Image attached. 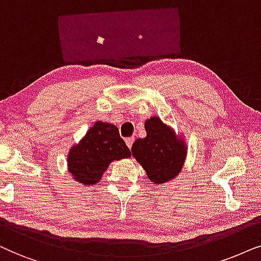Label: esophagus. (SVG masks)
I'll use <instances>...</instances> for the list:
<instances>
[{"instance_id":"esophagus-1","label":"esophagus","mask_w":261,"mask_h":261,"mask_svg":"<svg viewBox=\"0 0 261 261\" xmlns=\"http://www.w3.org/2000/svg\"><path fill=\"white\" fill-rule=\"evenodd\" d=\"M125 142H126V145L128 148H133V144H134V142H135V138L134 137H128V138H126V140H125Z\"/></svg>"}]
</instances>
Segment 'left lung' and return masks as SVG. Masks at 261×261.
<instances>
[{
	"instance_id": "obj_1",
	"label": "left lung",
	"mask_w": 261,
	"mask_h": 261,
	"mask_svg": "<svg viewBox=\"0 0 261 261\" xmlns=\"http://www.w3.org/2000/svg\"><path fill=\"white\" fill-rule=\"evenodd\" d=\"M144 127L147 136L135 141L131 151L148 178L161 185L181 171L186 158L185 144L158 117L145 121Z\"/></svg>"
}]
</instances>
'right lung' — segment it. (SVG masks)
<instances>
[{
  "mask_svg": "<svg viewBox=\"0 0 261 261\" xmlns=\"http://www.w3.org/2000/svg\"><path fill=\"white\" fill-rule=\"evenodd\" d=\"M130 156V149L120 138L118 127L96 121L69 152V172L79 182L90 186L99 182L111 162Z\"/></svg>",
  "mask_w": 261,
  "mask_h": 261,
  "instance_id": "1",
  "label": "right lung"
}]
</instances>
